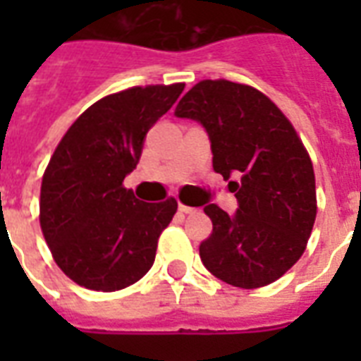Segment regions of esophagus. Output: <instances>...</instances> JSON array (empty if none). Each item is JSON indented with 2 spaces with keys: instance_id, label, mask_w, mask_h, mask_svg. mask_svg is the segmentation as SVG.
Returning a JSON list of instances; mask_svg holds the SVG:
<instances>
[{
  "instance_id": "1",
  "label": "esophagus",
  "mask_w": 361,
  "mask_h": 361,
  "mask_svg": "<svg viewBox=\"0 0 361 361\" xmlns=\"http://www.w3.org/2000/svg\"><path fill=\"white\" fill-rule=\"evenodd\" d=\"M180 212L181 214H195V212H197V208H191V206H185V204L180 202Z\"/></svg>"
}]
</instances>
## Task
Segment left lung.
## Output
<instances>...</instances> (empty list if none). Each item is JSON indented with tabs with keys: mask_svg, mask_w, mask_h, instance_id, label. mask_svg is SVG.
Here are the masks:
<instances>
[{
	"mask_svg": "<svg viewBox=\"0 0 361 361\" xmlns=\"http://www.w3.org/2000/svg\"><path fill=\"white\" fill-rule=\"evenodd\" d=\"M174 114L206 127L214 170L236 180V214L204 208L214 223L200 243L204 266L238 288L277 281L303 255L317 217L313 163L294 125L257 87L223 78L195 84Z\"/></svg>",
	"mask_w": 361,
	"mask_h": 361,
	"instance_id": "1",
	"label": "left lung"
}]
</instances>
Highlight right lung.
<instances>
[{
	"label": "right lung",
	"mask_w": 361,
	"mask_h": 361,
	"mask_svg": "<svg viewBox=\"0 0 361 361\" xmlns=\"http://www.w3.org/2000/svg\"><path fill=\"white\" fill-rule=\"evenodd\" d=\"M185 84L133 86L99 99L71 125L42 174L39 221L54 260L76 285L121 290L149 271L178 202H140L123 185L144 136Z\"/></svg>",
	"instance_id": "right-lung-1"
}]
</instances>
